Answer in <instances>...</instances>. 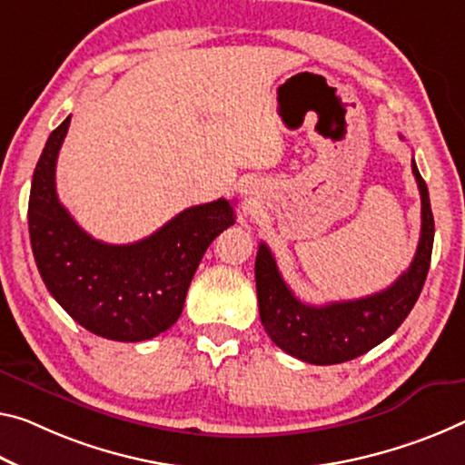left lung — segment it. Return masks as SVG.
<instances>
[{"label":"left lung","instance_id":"8db88e82","mask_svg":"<svg viewBox=\"0 0 465 465\" xmlns=\"http://www.w3.org/2000/svg\"><path fill=\"white\" fill-rule=\"evenodd\" d=\"M422 201V230L408 271L372 296L311 306L300 302L283 282L269 246L261 242L254 277L262 327L285 353L308 364H341L393 335L414 308L430 267L434 219L426 182L411 159Z\"/></svg>","mask_w":465,"mask_h":465}]
</instances>
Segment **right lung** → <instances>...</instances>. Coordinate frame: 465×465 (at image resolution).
<instances>
[{
	"mask_svg": "<svg viewBox=\"0 0 465 465\" xmlns=\"http://www.w3.org/2000/svg\"><path fill=\"white\" fill-rule=\"evenodd\" d=\"M70 117L49 134L33 173L28 233L36 269L57 304L91 333L115 341L157 337L180 319L206 248L233 225V206L225 198L190 206L134 244L94 240L55 193Z\"/></svg>",
	"mask_w": 465,
	"mask_h": 465,
	"instance_id": "1",
	"label": "right lung"
}]
</instances>
